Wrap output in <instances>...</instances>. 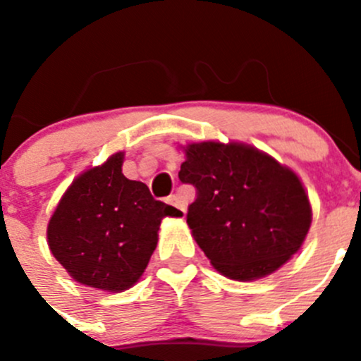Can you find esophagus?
I'll return each mask as SVG.
<instances>
[{"label": "esophagus", "instance_id": "obj_1", "mask_svg": "<svg viewBox=\"0 0 361 361\" xmlns=\"http://www.w3.org/2000/svg\"><path fill=\"white\" fill-rule=\"evenodd\" d=\"M167 204H171V206H174L176 209H180L183 214L187 213V209H185V202L181 201L180 195H171V197L167 199Z\"/></svg>", "mask_w": 361, "mask_h": 361}]
</instances>
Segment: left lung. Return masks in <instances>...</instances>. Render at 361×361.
Returning a JSON list of instances; mask_svg holds the SVG:
<instances>
[{
  "mask_svg": "<svg viewBox=\"0 0 361 361\" xmlns=\"http://www.w3.org/2000/svg\"><path fill=\"white\" fill-rule=\"evenodd\" d=\"M180 180L197 188L187 224L221 276L255 281L278 271L304 245L312 209L298 174L239 141L180 147Z\"/></svg>",
  "mask_w": 361,
  "mask_h": 361,
  "instance_id": "8db88e82",
  "label": "left lung"
}]
</instances>
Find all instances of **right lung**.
I'll return each mask as SVG.
<instances>
[{
  "mask_svg": "<svg viewBox=\"0 0 361 361\" xmlns=\"http://www.w3.org/2000/svg\"><path fill=\"white\" fill-rule=\"evenodd\" d=\"M126 154L73 180L52 213L47 243L80 285L120 293L143 276L159 241L160 221L181 211L155 201L141 181L123 176Z\"/></svg>",
  "mask_w": 361,
  "mask_h": 361,
  "instance_id": "add662e5",
  "label": "right lung"
}]
</instances>
